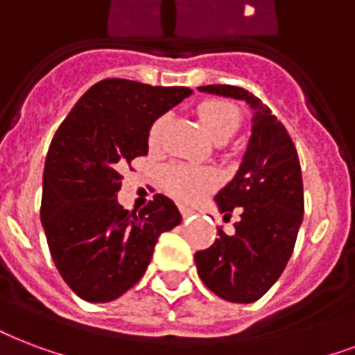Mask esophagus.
I'll return each instance as SVG.
<instances>
[{
    "mask_svg": "<svg viewBox=\"0 0 355 355\" xmlns=\"http://www.w3.org/2000/svg\"><path fill=\"white\" fill-rule=\"evenodd\" d=\"M180 214H182L184 220H188V218H191V214H193V210H191V208L180 207Z\"/></svg>",
    "mask_w": 355,
    "mask_h": 355,
    "instance_id": "34e87169",
    "label": "esophagus"
}]
</instances>
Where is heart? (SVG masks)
I'll use <instances>...</instances> for the list:
<instances>
[{"mask_svg": "<svg viewBox=\"0 0 355 355\" xmlns=\"http://www.w3.org/2000/svg\"><path fill=\"white\" fill-rule=\"evenodd\" d=\"M197 115L202 126L218 141H225L242 124V112L229 100L210 98L197 107ZM167 117H158L148 128V147L158 148L164 137ZM220 182L218 173L212 167L193 164H171L164 169V188L167 193L184 205H196L207 197Z\"/></svg>", "mask_w": 355, "mask_h": 355, "instance_id": "1", "label": "heart"}]
</instances>
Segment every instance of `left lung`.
Masks as SVG:
<instances>
[{"instance_id": "left-lung-1", "label": "left lung", "mask_w": 355, "mask_h": 355, "mask_svg": "<svg viewBox=\"0 0 355 355\" xmlns=\"http://www.w3.org/2000/svg\"><path fill=\"white\" fill-rule=\"evenodd\" d=\"M205 93L245 100L255 110L250 145L240 169L216 196L220 212L231 220L240 212L234 232L208 250L197 251L201 281L227 302L251 304L279 279L304 220V180L296 147L286 128L255 94L234 85H205Z\"/></svg>"}]
</instances>
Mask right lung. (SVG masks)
I'll return each mask as SVG.
<instances>
[{"label":"right lung","instance_id":"obj_1","mask_svg":"<svg viewBox=\"0 0 355 355\" xmlns=\"http://www.w3.org/2000/svg\"><path fill=\"white\" fill-rule=\"evenodd\" d=\"M191 94L110 78L83 94L51 139L40 221L53 264L85 302L105 304L141 279L162 232L182 216L156 193L139 212L117 202L123 169L148 153L150 124Z\"/></svg>","mask_w":355,"mask_h":355}]
</instances>
